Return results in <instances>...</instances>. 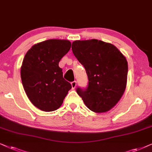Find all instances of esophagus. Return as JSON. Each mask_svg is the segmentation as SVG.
Listing matches in <instances>:
<instances>
[{"instance_id":"34e87169","label":"esophagus","mask_w":152,"mask_h":152,"mask_svg":"<svg viewBox=\"0 0 152 152\" xmlns=\"http://www.w3.org/2000/svg\"><path fill=\"white\" fill-rule=\"evenodd\" d=\"M71 84H72V88L73 90L76 88V81H73V82H72V83H71Z\"/></svg>"}]
</instances>
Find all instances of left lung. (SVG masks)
<instances>
[{
	"mask_svg": "<svg viewBox=\"0 0 152 152\" xmlns=\"http://www.w3.org/2000/svg\"><path fill=\"white\" fill-rule=\"evenodd\" d=\"M72 52L84 66L88 77L86 89L76 92L86 106L94 113L113 108L124 94L126 86L128 62L113 44L98 39L77 40Z\"/></svg>",
	"mask_w": 152,
	"mask_h": 152,
	"instance_id": "left-lung-1",
	"label": "left lung"
}]
</instances>
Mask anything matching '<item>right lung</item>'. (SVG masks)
Here are the masks:
<instances>
[{
    "label": "right lung",
    "instance_id": "right-lung-1",
    "mask_svg": "<svg viewBox=\"0 0 152 152\" xmlns=\"http://www.w3.org/2000/svg\"><path fill=\"white\" fill-rule=\"evenodd\" d=\"M71 44L65 39H48L35 44L26 53L21 67L22 84L28 99L39 110H57L72 89L58 65Z\"/></svg>",
    "mask_w": 152,
    "mask_h": 152
}]
</instances>
